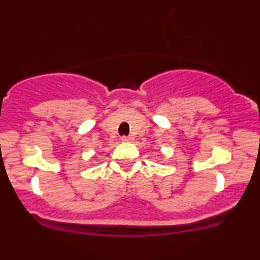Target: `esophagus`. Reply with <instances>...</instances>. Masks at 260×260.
Segmentation results:
<instances>
[{
	"label": "esophagus",
	"instance_id": "34e87169",
	"mask_svg": "<svg viewBox=\"0 0 260 260\" xmlns=\"http://www.w3.org/2000/svg\"><path fill=\"white\" fill-rule=\"evenodd\" d=\"M121 140L122 142H131V140H133V137H126V136H123L121 138Z\"/></svg>",
	"mask_w": 260,
	"mask_h": 260
}]
</instances>
